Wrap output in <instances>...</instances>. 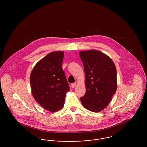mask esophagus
I'll list each match as a JSON object with an SVG mask.
<instances>
[{"label":"esophagus","mask_w":147,"mask_h":147,"mask_svg":"<svg viewBox=\"0 0 147 147\" xmlns=\"http://www.w3.org/2000/svg\"><path fill=\"white\" fill-rule=\"evenodd\" d=\"M76 85H77V84H76V83H72V84H71V86L72 88H75V87L76 86Z\"/></svg>","instance_id":"esophagus-1"}]
</instances>
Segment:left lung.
Segmentation results:
<instances>
[{"mask_svg":"<svg viewBox=\"0 0 147 147\" xmlns=\"http://www.w3.org/2000/svg\"><path fill=\"white\" fill-rule=\"evenodd\" d=\"M85 75L86 92L80 101L92 112L101 111L110 102L117 90V71L115 63L105 53L97 50L79 52Z\"/></svg>","mask_w":147,"mask_h":147,"instance_id":"left-lung-1","label":"left lung"}]
</instances>
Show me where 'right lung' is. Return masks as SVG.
Instances as JSON below:
<instances>
[{
	"label": "right lung",
	"instance_id": "1",
	"mask_svg": "<svg viewBox=\"0 0 147 147\" xmlns=\"http://www.w3.org/2000/svg\"><path fill=\"white\" fill-rule=\"evenodd\" d=\"M63 51L49 53L36 64L30 74L32 94L35 100L50 112L61 110L69 91L62 64Z\"/></svg>",
	"mask_w": 147,
	"mask_h": 147
}]
</instances>
